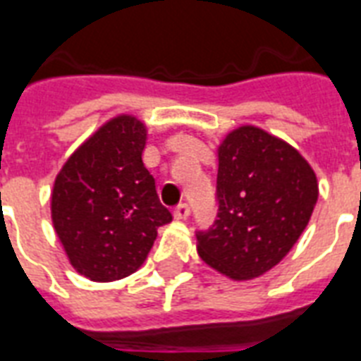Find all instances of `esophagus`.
Returning <instances> with one entry per match:
<instances>
[{"instance_id": "obj_1", "label": "esophagus", "mask_w": 361, "mask_h": 361, "mask_svg": "<svg viewBox=\"0 0 361 361\" xmlns=\"http://www.w3.org/2000/svg\"><path fill=\"white\" fill-rule=\"evenodd\" d=\"M189 214H191V210H189V206L187 204L176 206V210H174L176 219H187V217H189Z\"/></svg>"}]
</instances>
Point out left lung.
Returning a JSON list of instances; mask_svg holds the SVG:
<instances>
[{
  "mask_svg": "<svg viewBox=\"0 0 361 361\" xmlns=\"http://www.w3.org/2000/svg\"><path fill=\"white\" fill-rule=\"evenodd\" d=\"M216 225L197 235L200 259L235 282L263 276L290 254L310 221L318 180L282 137L254 125L217 145Z\"/></svg>",
  "mask_w": 361,
  "mask_h": 361,
  "instance_id": "1",
  "label": "left lung"
}]
</instances>
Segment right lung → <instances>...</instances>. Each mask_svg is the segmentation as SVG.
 I'll list each match as a JSON object with an SVG mask.
<instances>
[{"instance_id":"right-lung-1","label":"right lung","mask_w":361,"mask_h":361,"mask_svg":"<svg viewBox=\"0 0 361 361\" xmlns=\"http://www.w3.org/2000/svg\"><path fill=\"white\" fill-rule=\"evenodd\" d=\"M147 126L119 114L98 126L54 178L51 219L70 265L92 282H115L147 259L157 229L172 221L142 155Z\"/></svg>"}]
</instances>
